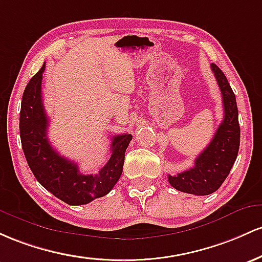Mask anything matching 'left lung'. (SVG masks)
I'll list each match as a JSON object with an SVG mask.
<instances>
[{"label": "left lung", "instance_id": "1", "mask_svg": "<svg viewBox=\"0 0 262 262\" xmlns=\"http://www.w3.org/2000/svg\"><path fill=\"white\" fill-rule=\"evenodd\" d=\"M222 92L224 119L216 128L207 148L195 158L190 169L168 176L173 188L195 195H208L215 192L230 173L240 146V126L235 94L224 73L214 63L210 64Z\"/></svg>", "mask_w": 262, "mask_h": 262}]
</instances>
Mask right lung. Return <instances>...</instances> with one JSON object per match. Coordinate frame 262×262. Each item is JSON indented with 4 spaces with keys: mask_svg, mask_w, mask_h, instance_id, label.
<instances>
[{
    "mask_svg": "<svg viewBox=\"0 0 262 262\" xmlns=\"http://www.w3.org/2000/svg\"><path fill=\"white\" fill-rule=\"evenodd\" d=\"M46 64L29 80L22 96L19 135L26 160L34 177L47 190L69 205L88 204L106 195L121 177L125 152L132 135H117L111 140V156L96 174H83L78 164L67 160L53 148L47 130L42 100V78Z\"/></svg>",
    "mask_w": 262,
    "mask_h": 262,
    "instance_id": "obj_1",
    "label": "right lung"
}]
</instances>
